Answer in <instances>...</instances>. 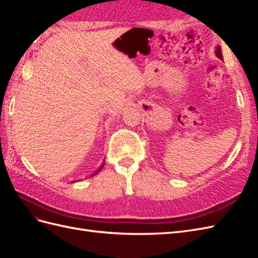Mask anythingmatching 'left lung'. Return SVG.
<instances>
[{
  "label": "left lung",
  "instance_id": "left-lung-1",
  "mask_svg": "<svg viewBox=\"0 0 258 258\" xmlns=\"http://www.w3.org/2000/svg\"><path fill=\"white\" fill-rule=\"evenodd\" d=\"M215 53H216V56H217V58H220L221 60H223V54H222V49H221V47H220V46H218V47L216 48V50H215Z\"/></svg>",
  "mask_w": 258,
  "mask_h": 258
}]
</instances>
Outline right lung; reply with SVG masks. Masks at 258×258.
<instances>
[{"instance_id":"right-lung-1","label":"right lung","mask_w":258,"mask_h":258,"mask_svg":"<svg viewBox=\"0 0 258 258\" xmlns=\"http://www.w3.org/2000/svg\"><path fill=\"white\" fill-rule=\"evenodd\" d=\"M103 166H104V163H103V165H102V166H101V167H100V168H99V169H98V170H97V172H96V173H93V175H95V174H97V173H98V172H100V171H101V170H102V168H103Z\"/></svg>"}]
</instances>
